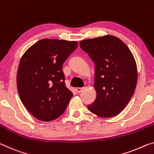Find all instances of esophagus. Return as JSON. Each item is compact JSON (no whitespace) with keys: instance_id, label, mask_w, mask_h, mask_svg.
Masks as SVG:
<instances>
[{"instance_id":"obj_1","label":"esophagus","mask_w":154,"mask_h":154,"mask_svg":"<svg viewBox=\"0 0 154 154\" xmlns=\"http://www.w3.org/2000/svg\"><path fill=\"white\" fill-rule=\"evenodd\" d=\"M82 90H83V88H82V87H76V88H75V91H76L78 93H80Z\"/></svg>"}]
</instances>
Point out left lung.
Here are the masks:
<instances>
[{
    "mask_svg": "<svg viewBox=\"0 0 154 154\" xmlns=\"http://www.w3.org/2000/svg\"><path fill=\"white\" fill-rule=\"evenodd\" d=\"M94 63L96 98L89 110L103 118L115 116L126 107L134 93L138 72L133 54L118 38L108 36L80 42Z\"/></svg>",
    "mask_w": 154,
    "mask_h": 154,
    "instance_id": "1",
    "label": "left lung"
}]
</instances>
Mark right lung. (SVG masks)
Returning a JSON list of instances; mask_svg holds the SVG:
<instances>
[{"label":"right lung","instance_id":"add662e5","mask_svg":"<svg viewBox=\"0 0 154 154\" xmlns=\"http://www.w3.org/2000/svg\"><path fill=\"white\" fill-rule=\"evenodd\" d=\"M77 47L75 41L45 38L21 58L16 78L18 94L38 120H55L67 108L73 94L65 86L63 65Z\"/></svg>","mask_w":154,"mask_h":154}]
</instances>
